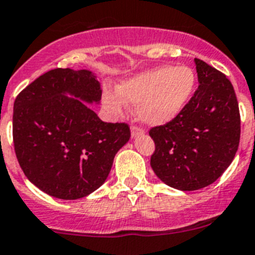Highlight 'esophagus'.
<instances>
[{
  "mask_svg": "<svg viewBox=\"0 0 255 255\" xmlns=\"http://www.w3.org/2000/svg\"><path fill=\"white\" fill-rule=\"evenodd\" d=\"M144 134V131L140 128H136V126H132L131 128V137L132 139H135V137L137 136H141V135Z\"/></svg>",
  "mask_w": 255,
  "mask_h": 255,
  "instance_id": "esophagus-1",
  "label": "esophagus"
}]
</instances>
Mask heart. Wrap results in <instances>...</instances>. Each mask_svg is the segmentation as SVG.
<instances>
[{
    "label": "heart",
    "mask_w": 255,
    "mask_h": 255,
    "mask_svg": "<svg viewBox=\"0 0 255 255\" xmlns=\"http://www.w3.org/2000/svg\"><path fill=\"white\" fill-rule=\"evenodd\" d=\"M197 88V76L188 65H160L140 72L119 85L118 91L105 88L107 109L121 115L128 102L136 105V116L149 126L173 121L190 104Z\"/></svg>",
    "instance_id": "heart-1"
}]
</instances>
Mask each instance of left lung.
<instances>
[{
	"instance_id": "1",
	"label": "left lung",
	"mask_w": 255,
	"mask_h": 255,
	"mask_svg": "<svg viewBox=\"0 0 255 255\" xmlns=\"http://www.w3.org/2000/svg\"><path fill=\"white\" fill-rule=\"evenodd\" d=\"M198 87L173 121L149 131L155 143L150 165L156 177L179 191L214 183L234 159L239 146L240 115L231 82L195 58Z\"/></svg>"
}]
</instances>
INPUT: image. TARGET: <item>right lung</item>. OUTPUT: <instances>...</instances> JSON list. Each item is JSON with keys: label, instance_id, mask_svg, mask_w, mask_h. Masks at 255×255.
<instances>
[{"label": "right lung", "instance_id": "1", "mask_svg": "<svg viewBox=\"0 0 255 255\" xmlns=\"http://www.w3.org/2000/svg\"><path fill=\"white\" fill-rule=\"evenodd\" d=\"M101 95L93 72L57 68L16 97V156L27 179L49 196L78 200L95 192L129 141V126L104 123L90 107L100 104Z\"/></svg>", "mask_w": 255, "mask_h": 255}]
</instances>
